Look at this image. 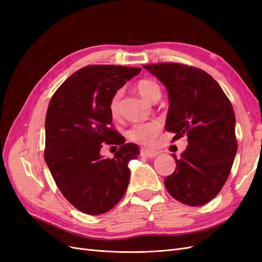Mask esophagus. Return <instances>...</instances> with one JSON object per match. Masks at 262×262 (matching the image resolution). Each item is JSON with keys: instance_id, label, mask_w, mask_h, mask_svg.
<instances>
[{"instance_id": "1", "label": "esophagus", "mask_w": 262, "mask_h": 262, "mask_svg": "<svg viewBox=\"0 0 262 262\" xmlns=\"http://www.w3.org/2000/svg\"><path fill=\"white\" fill-rule=\"evenodd\" d=\"M158 155L157 150H153V149H147V148H142L141 149V156L146 157V158H153L155 156Z\"/></svg>"}]
</instances>
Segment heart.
I'll use <instances>...</instances> for the list:
<instances>
[{"mask_svg":"<svg viewBox=\"0 0 262 262\" xmlns=\"http://www.w3.org/2000/svg\"><path fill=\"white\" fill-rule=\"evenodd\" d=\"M137 90L147 101L156 102L162 96V89L157 82L153 80H141L137 84ZM122 97V91L118 90L114 93L109 100V113L112 117L117 118L120 115V100ZM162 131V124L160 121H148L134 124L129 130V138L136 143L149 146Z\"/></svg>","mask_w":262,"mask_h":262,"instance_id":"heart-1","label":"heart"}]
</instances>
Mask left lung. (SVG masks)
<instances>
[{
    "mask_svg": "<svg viewBox=\"0 0 262 262\" xmlns=\"http://www.w3.org/2000/svg\"><path fill=\"white\" fill-rule=\"evenodd\" d=\"M168 90L165 130L172 141L186 137L188 146L164 184L179 202L200 207L215 198L231 172L237 152L235 114L231 101L203 70L162 62L143 67Z\"/></svg>",
    "mask_w": 262,
    "mask_h": 262,
    "instance_id": "1",
    "label": "left lung"
}]
</instances>
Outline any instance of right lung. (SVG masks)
Wrapping results in <instances>:
<instances>
[{"label": "right lung", "mask_w": 262, "mask_h": 262, "mask_svg": "<svg viewBox=\"0 0 262 262\" xmlns=\"http://www.w3.org/2000/svg\"><path fill=\"white\" fill-rule=\"evenodd\" d=\"M141 68L94 64L82 68L55 91L46 116L45 161L63 196L90 215L112 210L128 188V164L140 148L113 128L109 100ZM120 145L114 159L102 143Z\"/></svg>", "instance_id": "1"}]
</instances>
